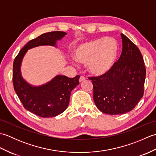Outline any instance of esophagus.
<instances>
[{
    "label": "esophagus",
    "mask_w": 156,
    "mask_h": 156,
    "mask_svg": "<svg viewBox=\"0 0 156 156\" xmlns=\"http://www.w3.org/2000/svg\"><path fill=\"white\" fill-rule=\"evenodd\" d=\"M85 80H86V78L84 77V76H80V79H79V82H84Z\"/></svg>",
    "instance_id": "1"
}]
</instances>
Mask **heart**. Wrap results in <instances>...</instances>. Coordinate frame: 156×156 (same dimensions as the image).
Here are the masks:
<instances>
[{
  "mask_svg": "<svg viewBox=\"0 0 156 156\" xmlns=\"http://www.w3.org/2000/svg\"><path fill=\"white\" fill-rule=\"evenodd\" d=\"M119 54V45L112 37L98 38L84 41L76 46L73 57L80 64L87 65V70L94 76L108 74Z\"/></svg>",
  "mask_w": 156,
  "mask_h": 156,
  "instance_id": "obj_1",
  "label": "heart"
}]
</instances>
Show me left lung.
<instances>
[{
  "label": "left lung",
  "instance_id": "8db88e82",
  "mask_svg": "<svg viewBox=\"0 0 156 156\" xmlns=\"http://www.w3.org/2000/svg\"><path fill=\"white\" fill-rule=\"evenodd\" d=\"M122 54L113 68L102 76L89 78L93 84V98L101 112L108 115L127 113L144 95L146 70L140 49L121 34Z\"/></svg>",
  "mask_w": 156,
  "mask_h": 156
}]
</instances>
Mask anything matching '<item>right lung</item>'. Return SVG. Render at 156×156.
Segmentation results:
<instances>
[{
    "mask_svg": "<svg viewBox=\"0 0 156 156\" xmlns=\"http://www.w3.org/2000/svg\"><path fill=\"white\" fill-rule=\"evenodd\" d=\"M67 35L66 32L45 33L29 41L15 58L13 63L12 82L14 89L26 110L41 117H53L68 108L72 90L79 84L80 76L69 78L56 75L46 83L34 86L26 81L21 74L23 59L29 49L43 45L58 48L57 41Z\"/></svg>",
    "mask_w": 156,
    "mask_h": 156,
    "instance_id": "add662e5",
    "label": "right lung"
}]
</instances>
